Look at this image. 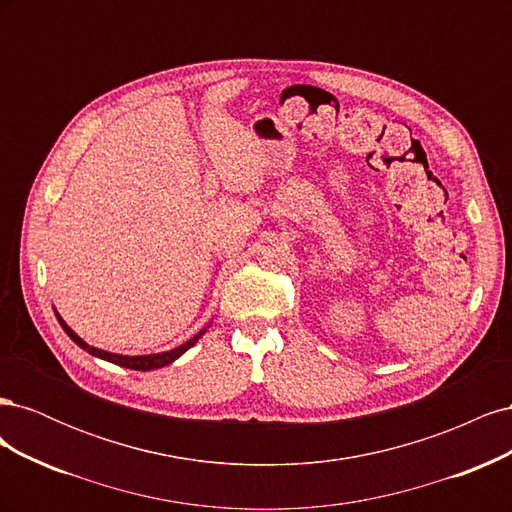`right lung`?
<instances>
[{"instance_id": "add662e5", "label": "right lung", "mask_w": 512, "mask_h": 512, "mask_svg": "<svg viewBox=\"0 0 512 512\" xmlns=\"http://www.w3.org/2000/svg\"><path fill=\"white\" fill-rule=\"evenodd\" d=\"M55 316H57V320H59V324H61V329H64V331L68 333V337L72 339V342H74L76 346H81L83 350H87L89 354L98 356V359H102V361L115 363V365H119V367L136 369V371L160 369V367H164V365H170V363H173V361H177L179 356H181L185 350H190V348H192V346L198 342V339L207 333V329H209V327H205L203 331H198V333H196L192 339H188V342L181 344V346H177V348H173V350L158 352V354H141V356H128V354H115V352H106V350H100V348L89 346L87 342H83V339H81L79 335H76V333H74V331L68 327L66 320L57 314V309H55Z\"/></svg>"}]
</instances>
